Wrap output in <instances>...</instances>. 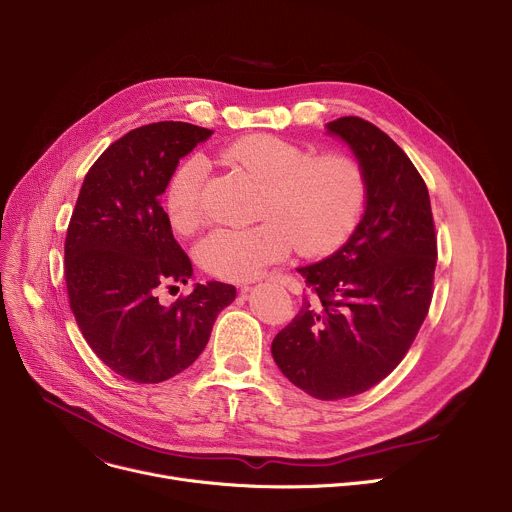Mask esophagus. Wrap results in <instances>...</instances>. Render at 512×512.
<instances>
[{
	"mask_svg": "<svg viewBox=\"0 0 512 512\" xmlns=\"http://www.w3.org/2000/svg\"><path fill=\"white\" fill-rule=\"evenodd\" d=\"M269 280H271V282H276V284L286 286V288H288L290 292H294V294H298V292L302 290L300 282H298L296 278H292V276H271ZM241 290H243V292H249V286H241Z\"/></svg>",
	"mask_w": 512,
	"mask_h": 512,
	"instance_id": "1",
	"label": "esophagus"
}]
</instances>
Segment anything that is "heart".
<instances>
[{
  "label": "heart",
  "mask_w": 512,
  "mask_h": 512,
  "mask_svg": "<svg viewBox=\"0 0 512 512\" xmlns=\"http://www.w3.org/2000/svg\"><path fill=\"white\" fill-rule=\"evenodd\" d=\"M222 156L265 183L259 216L249 228H216L195 247L199 265L214 278L245 282L288 257H319L342 247L356 230L366 206V175L348 154L311 152L271 133L232 142ZM210 164L191 154L175 168L164 193L170 226L189 234L201 220V193Z\"/></svg>",
  "instance_id": "heart-1"
}]
</instances>
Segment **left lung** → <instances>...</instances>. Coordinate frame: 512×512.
<instances>
[{
    "mask_svg": "<svg viewBox=\"0 0 512 512\" xmlns=\"http://www.w3.org/2000/svg\"><path fill=\"white\" fill-rule=\"evenodd\" d=\"M364 168L366 210L348 243L298 267L309 294L271 344L280 370L323 401L360 395L403 360L428 315L436 232L418 168L360 117L327 123Z\"/></svg>",
    "mask_w": 512,
    "mask_h": 512,
    "instance_id": "obj_1",
    "label": "left lung"
}]
</instances>
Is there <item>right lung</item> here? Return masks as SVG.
Returning a JSON list of instances; mask_svg holds the SVG:
<instances>
[{
  "instance_id": "add662e5",
  "label": "right lung",
  "mask_w": 512,
  "mask_h": 512,
  "mask_svg": "<svg viewBox=\"0 0 512 512\" xmlns=\"http://www.w3.org/2000/svg\"><path fill=\"white\" fill-rule=\"evenodd\" d=\"M212 133L183 121L131 129L90 166L67 226L70 309L92 352L133 383H162L191 366L236 296L234 286L208 282L170 306L158 302L162 288L193 274L160 195Z\"/></svg>"
}]
</instances>
